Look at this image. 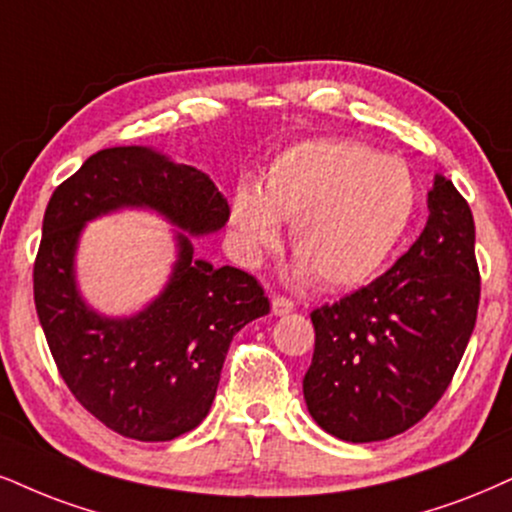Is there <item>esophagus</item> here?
<instances>
[{
    "instance_id": "34e87169",
    "label": "esophagus",
    "mask_w": 512,
    "mask_h": 512,
    "mask_svg": "<svg viewBox=\"0 0 512 512\" xmlns=\"http://www.w3.org/2000/svg\"><path fill=\"white\" fill-rule=\"evenodd\" d=\"M294 311V301L287 296H273V315H287Z\"/></svg>"
}]
</instances>
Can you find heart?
Wrapping results in <instances>:
<instances>
[{
	"label": "heart",
	"mask_w": 512,
	"mask_h": 512,
	"mask_svg": "<svg viewBox=\"0 0 512 512\" xmlns=\"http://www.w3.org/2000/svg\"><path fill=\"white\" fill-rule=\"evenodd\" d=\"M418 208L410 168L368 144L315 140L282 151L263 189H235L230 225L239 254L258 263L280 242V220H292L289 242L301 275L327 289L368 282L384 268Z\"/></svg>",
	"instance_id": "1"
}]
</instances>
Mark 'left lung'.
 Returning <instances> with one entry per match:
<instances>
[{
    "mask_svg": "<svg viewBox=\"0 0 512 512\" xmlns=\"http://www.w3.org/2000/svg\"><path fill=\"white\" fill-rule=\"evenodd\" d=\"M425 230L368 287L315 308L304 399L353 444L410 430L449 389L479 306L475 220L451 180L434 178Z\"/></svg>",
    "mask_w": 512,
    "mask_h": 512,
    "instance_id": "1",
    "label": "left lung"
}]
</instances>
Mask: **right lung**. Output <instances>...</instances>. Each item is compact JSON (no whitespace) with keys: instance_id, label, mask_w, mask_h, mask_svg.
Masks as SVG:
<instances>
[{"instance_id":"obj_1","label":"right lung","mask_w":512,"mask_h":512,"mask_svg":"<svg viewBox=\"0 0 512 512\" xmlns=\"http://www.w3.org/2000/svg\"><path fill=\"white\" fill-rule=\"evenodd\" d=\"M118 208H151L189 235H208L230 206L201 170L147 147H113L61 182L44 211L35 308L63 382L109 430L170 441L206 418L232 337L268 315L270 301L254 275L197 261L178 232V261L147 308L130 318L92 311L75 285L78 239L87 220Z\"/></svg>"}]
</instances>
